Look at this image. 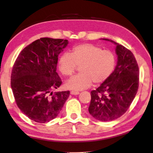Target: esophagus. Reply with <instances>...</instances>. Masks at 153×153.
Instances as JSON below:
<instances>
[{"label":"esophagus","mask_w":153,"mask_h":153,"mask_svg":"<svg viewBox=\"0 0 153 153\" xmlns=\"http://www.w3.org/2000/svg\"><path fill=\"white\" fill-rule=\"evenodd\" d=\"M70 93H71V94H73V95H77V94H79V92L72 91L70 92Z\"/></svg>","instance_id":"34e87169"}]
</instances>
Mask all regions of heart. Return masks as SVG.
Returning a JSON list of instances; mask_svg holds the SVG:
<instances>
[{"label": "heart", "mask_w": 153, "mask_h": 153, "mask_svg": "<svg viewBox=\"0 0 153 153\" xmlns=\"http://www.w3.org/2000/svg\"><path fill=\"white\" fill-rule=\"evenodd\" d=\"M116 66V56L109 50L92 44L74 47L70 55L63 54L59 60V69L63 76L70 77L77 66L80 74L66 83L70 89L79 91L89 87L92 83L102 84L111 75Z\"/></svg>", "instance_id": "1"}]
</instances>
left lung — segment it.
I'll return each mask as SVG.
<instances>
[{
    "instance_id": "left-lung-1",
    "label": "left lung",
    "mask_w": 153,
    "mask_h": 153,
    "mask_svg": "<svg viewBox=\"0 0 153 153\" xmlns=\"http://www.w3.org/2000/svg\"><path fill=\"white\" fill-rule=\"evenodd\" d=\"M116 45L118 61L108 79L91 92L88 111L100 121H111L125 114L139 87L140 70L136 58L128 49L109 39Z\"/></svg>"
}]
</instances>
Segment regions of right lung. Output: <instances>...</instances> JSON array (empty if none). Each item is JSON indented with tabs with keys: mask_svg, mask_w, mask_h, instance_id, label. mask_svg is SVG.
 <instances>
[{
	"mask_svg": "<svg viewBox=\"0 0 153 153\" xmlns=\"http://www.w3.org/2000/svg\"><path fill=\"white\" fill-rule=\"evenodd\" d=\"M68 44L63 39L41 38L25 48L13 64L11 88L16 104L35 122L55 119L69 97V91L51 92L62 84L56 65Z\"/></svg>",
	"mask_w": 153,
	"mask_h": 153,
	"instance_id": "obj_1",
	"label": "right lung"
}]
</instances>
